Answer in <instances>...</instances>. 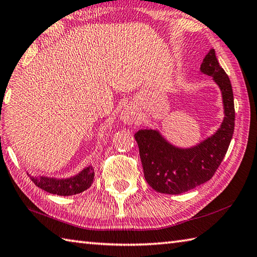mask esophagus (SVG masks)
Wrapping results in <instances>:
<instances>
[{
  "label": "esophagus",
  "mask_w": 257,
  "mask_h": 257,
  "mask_svg": "<svg viewBox=\"0 0 257 257\" xmlns=\"http://www.w3.org/2000/svg\"><path fill=\"white\" fill-rule=\"evenodd\" d=\"M119 118L123 120V123L127 124V125H132V124L137 122L138 117H137V114H135L133 109L126 107V108H124L122 112H120Z\"/></svg>",
  "instance_id": "34e87169"
}]
</instances>
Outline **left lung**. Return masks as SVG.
<instances>
[{"label": "left lung", "instance_id": "1", "mask_svg": "<svg viewBox=\"0 0 257 257\" xmlns=\"http://www.w3.org/2000/svg\"><path fill=\"white\" fill-rule=\"evenodd\" d=\"M200 72L211 77L221 94L224 118L214 134L190 148L176 147L157 128L140 130L134 134L145 180L158 192L180 195L210 180L220 166L233 138V89L228 76L217 60L214 49L206 55Z\"/></svg>", "mask_w": 257, "mask_h": 257}]
</instances>
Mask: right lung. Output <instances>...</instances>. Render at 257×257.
I'll return each instance as SVG.
<instances>
[{
    "label": "right lung",
    "mask_w": 257,
    "mask_h": 257,
    "mask_svg": "<svg viewBox=\"0 0 257 257\" xmlns=\"http://www.w3.org/2000/svg\"><path fill=\"white\" fill-rule=\"evenodd\" d=\"M94 168L91 166L85 167L77 174L67 178H56L49 176H31L28 173L31 180L37 187L52 195L72 196L87 190L94 180Z\"/></svg>",
    "instance_id": "add662e5"
}]
</instances>
